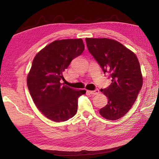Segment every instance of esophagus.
Returning a JSON list of instances; mask_svg holds the SVG:
<instances>
[{"mask_svg":"<svg viewBox=\"0 0 159 159\" xmlns=\"http://www.w3.org/2000/svg\"><path fill=\"white\" fill-rule=\"evenodd\" d=\"M88 93L90 94H92V95H98V94L99 93V91L98 89H96L95 90H89Z\"/></svg>","mask_w":159,"mask_h":159,"instance_id":"obj_1","label":"esophagus"}]
</instances>
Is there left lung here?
Masks as SVG:
<instances>
[{
	"instance_id": "left-lung-1",
	"label": "left lung",
	"mask_w": 159,
	"mask_h": 159,
	"mask_svg": "<svg viewBox=\"0 0 159 159\" xmlns=\"http://www.w3.org/2000/svg\"><path fill=\"white\" fill-rule=\"evenodd\" d=\"M85 41L104 73H109L111 79V85L100 90L108 103L99 109V114L107 120L119 119L132 108L143 83L138 59L115 40L86 38Z\"/></svg>"
}]
</instances>
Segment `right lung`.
Returning <instances> with one entry per match:
<instances>
[{"instance_id": "1", "label": "right lung", "mask_w": 159, "mask_h": 159, "mask_svg": "<svg viewBox=\"0 0 159 159\" xmlns=\"http://www.w3.org/2000/svg\"><path fill=\"white\" fill-rule=\"evenodd\" d=\"M85 49L81 39L57 40L36 54L27 76V86L34 104L45 117L55 122L69 120L77 112L78 98L86 93L61 85L72 60Z\"/></svg>"}]
</instances>
